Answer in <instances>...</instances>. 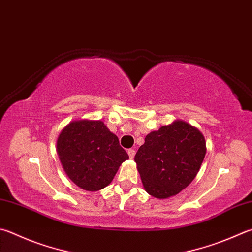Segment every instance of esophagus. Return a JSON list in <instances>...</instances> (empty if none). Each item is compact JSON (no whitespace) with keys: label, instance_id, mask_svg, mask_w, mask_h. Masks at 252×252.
Listing matches in <instances>:
<instances>
[{"label":"esophagus","instance_id":"esophagus-1","mask_svg":"<svg viewBox=\"0 0 252 252\" xmlns=\"http://www.w3.org/2000/svg\"><path fill=\"white\" fill-rule=\"evenodd\" d=\"M127 154H129L130 158H133L134 155H135V151L133 149H129V150H127Z\"/></svg>","mask_w":252,"mask_h":252}]
</instances>
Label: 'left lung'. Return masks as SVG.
Here are the masks:
<instances>
[{
	"mask_svg": "<svg viewBox=\"0 0 252 252\" xmlns=\"http://www.w3.org/2000/svg\"><path fill=\"white\" fill-rule=\"evenodd\" d=\"M206 154L204 135L182 120L145 136L134 161L146 193L164 199L186 189L197 175Z\"/></svg>",
	"mask_w": 252,
	"mask_h": 252,
	"instance_id": "1",
	"label": "left lung"
}]
</instances>
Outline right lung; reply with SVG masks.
<instances>
[{
	"instance_id": "1",
	"label": "right lung",
	"mask_w": 252,
	"mask_h": 252,
	"mask_svg": "<svg viewBox=\"0 0 252 252\" xmlns=\"http://www.w3.org/2000/svg\"><path fill=\"white\" fill-rule=\"evenodd\" d=\"M57 154L67 176L82 189L95 191L110 184L129 158L116 134L102 121H72L61 132Z\"/></svg>"
}]
</instances>
